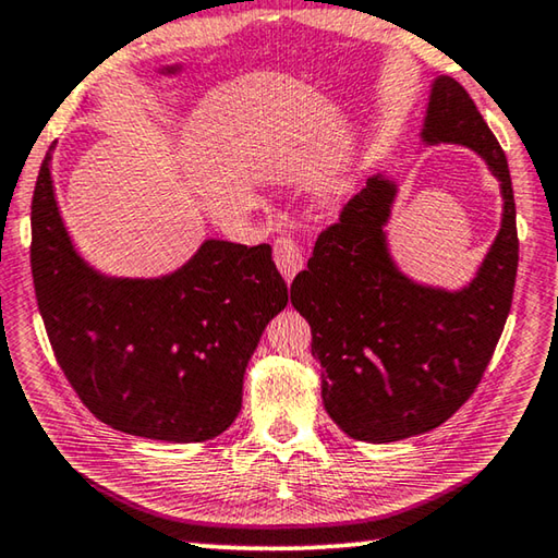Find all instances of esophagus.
Masks as SVG:
<instances>
[{
	"instance_id": "obj_1",
	"label": "esophagus",
	"mask_w": 558,
	"mask_h": 558,
	"mask_svg": "<svg viewBox=\"0 0 558 558\" xmlns=\"http://www.w3.org/2000/svg\"><path fill=\"white\" fill-rule=\"evenodd\" d=\"M274 262H277L279 271L284 274V279L291 284V279L304 269L306 257H304V250H301V244L294 238L284 234V238L274 242Z\"/></svg>"
}]
</instances>
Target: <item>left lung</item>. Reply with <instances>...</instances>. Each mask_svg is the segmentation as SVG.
Segmentation results:
<instances>
[{"label":"left lung","instance_id":"8db88e82","mask_svg":"<svg viewBox=\"0 0 558 558\" xmlns=\"http://www.w3.org/2000/svg\"><path fill=\"white\" fill-rule=\"evenodd\" d=\"M422 134L483 156L502 189V228L461 291L418 287L395 267L383 228L397 185L383 175L367 179L318 234L291 304L314 333L326 412L357 441H402L451 418L481 385L512 306L520 240L510 169L456 77H436Z\"/></svg>","mask_w":558,"mask_h":558}]
</instances>
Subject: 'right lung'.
Masks as SVG:
<instances>
[{"label":"right lung","instance_id":"add662e5","mask_svg":"<svg viewBox=\"0 0 558 558\" xmlns=\"http://www.w3.org/2000/svg\"><path fill=\"white\" fill-rule=\"evenodd\" d=\"M48 161L32 201V274L65 379L117 432L173 444L222 434L262 330L289 301L271 247L208 240L169 277H102L73 250Z\"/></svg>","mask_w":558,"mask_h":558}]
</instances>
